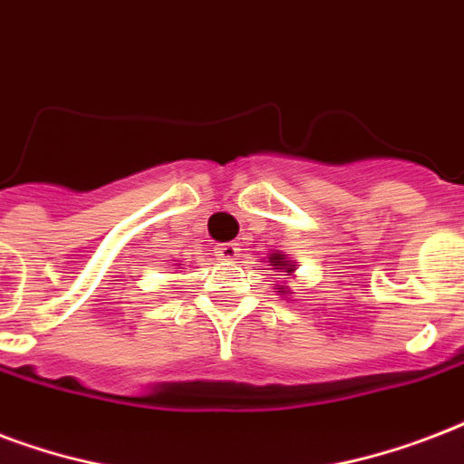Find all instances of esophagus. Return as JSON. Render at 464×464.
Wrapping results in <instances>:
<instances>
[{
  "instance_id": "esophagus-1",
  "label": "esophagus",
  "mask_w": 464,
  "mask_h": 464,
  "mask_svg": "<svg viewBox=\"0 0 464 464\" xmlns=\"http://www.w3.org/2000/svg\"><path fill=\"white\" fill-rule=\"evenodd\" d=\"M217 256L221 257V260H238L240 257L238 243H226V246H218Z\"/></svg>"
}]
</instances>
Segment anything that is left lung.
Returning <instances> with one entry per match:
<instances>
[{
	"label": "left lung",
	"instance_id": "left-lung-1",
	"mask_svg": "<svg viewBox=\"0 0 464 464\" xmlns=\"http://www.w3.org/2000/svg\"><path fill=\"white\" fill-rule=\"evenodd\" d=\"M267 263L272 265V270L295 272V263H292V260H287V256H282V253H272V256L267 257ZM279 289H285V287H279Z\"/></svg>",
	"mask_w": 464,
	"mask_h": 464
}]
</instances>
